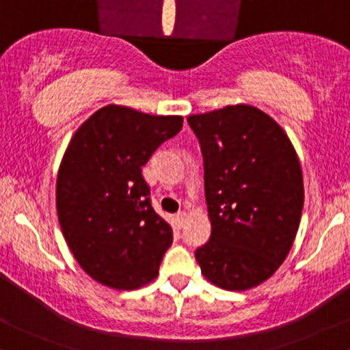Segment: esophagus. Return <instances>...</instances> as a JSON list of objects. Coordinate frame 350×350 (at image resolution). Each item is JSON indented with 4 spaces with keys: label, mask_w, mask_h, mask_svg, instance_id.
<instances>
[{
    "label": "esophagus",
    "mask_w": 350,
    "mask_h": 350,
    "mask_svg": "<svg viewBox=\"0 0 350 350\" xmlns=\"http://www.w3.org/2000/svg\"><path fill=\"white\" fill-rule=\"evenodd\" d=\"M185 219H187V212H178V213H176V220H178L180 225H182L183 221H185Z\"/></svg>",
    "instance_id": "1"
}]
</instances>
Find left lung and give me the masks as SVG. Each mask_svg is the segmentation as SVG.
I'll use <instances>...</instances> for the list:
<instances>
[{
	"label": "left lung",
	"mask_w": 350,
	"mask_h": 350,
	"mask_svg": "<svg viewBox=\"0 0 350 350\" xmlns=\"http://www.w3.org/2000/svg\"><path fill=\"white\" fill-rule=\"evenodd\" d=\"M200 142L212 235L195 250L206 280L247 291L273 275L299 230L304 180L299 157L273 118L228 105L187 118Z\"/></svg>",
	"instance_id": "8db88e82"
}]
</instances>
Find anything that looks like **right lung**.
<instances>
[{
  "label": "right lung",
  "instance_id": "obj_1",
  "mask_svg": "<svg viewBox=\"0 0 350 350\" xmlns=\"http://www.w3.org/2000/svg\"><path fill=\"white\" fill-rule=\"evenodd\" d=\"M182 126V116L107 105L81 123L63 155L62 232L81 269L107 287L133 291L159 273L174 234L153 210L142 167Z\"/></svg>",
  "mask_w": 350,
  "mask_h": 350
}]
</instances>
